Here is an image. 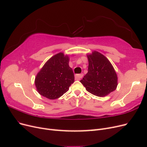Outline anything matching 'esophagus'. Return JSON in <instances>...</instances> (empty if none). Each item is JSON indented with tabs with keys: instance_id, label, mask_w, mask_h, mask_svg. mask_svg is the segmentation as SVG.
Wrapping results in <instances>:
<instances>
[{
	"instance_id": "34e87169",
	"label": "esophagus",
	"mask_w": 147,
	"mask_h": 147,
	"mask_svg": "<svg viewBox=\"0 0 147 147\" xmlns=\"http://www.w3.org/2000/svg\"><path fill=\"white\" fill-rule=\"evenodd\" d=\"M83 76V74H77L75 76V78L76 80H80Z\"/></svg>"
}]
</instances>
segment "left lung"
<instances>
[{"mask_svg":"<svg viewBox=\"0 0 147 147\" xmlns=\"http://www.w3.org/2000/svg\"><path fill=\"white\" fill-rule=\"evenodd\" d=\"M88 72L80 82L93 95L104 97L116 90L118 77L113 65L107 57L94 51L87 55Z\"/></svg>","mask_w":147,"mask_h":147,"instance_id":"1","label":"left lung"}]
</instances>
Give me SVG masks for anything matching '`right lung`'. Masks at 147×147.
Instances as JSON below:
<instances>
[{
    "mask_svg": "<svg viewBox=\"0 0 147 147\" xmlns=\"http://www.w3.org/2000/svg\"><path fill=\"white\" fill-rule=\"evenodd\" d=\"M69 57L59 53L51 57L37 74L35 84L40 94L56 99L69 90L74 74L69 65Z\"/></svg>",
    "mask_w": 147,
    "mask_h": 147,
    "instance_id": "right-lung-1",
    "label": "right lung"
}]
</instances>
